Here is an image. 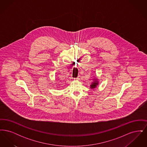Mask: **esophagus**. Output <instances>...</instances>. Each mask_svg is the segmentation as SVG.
Listing matches in <instances>:
<instances>
[{
	"mask_svg": "<svg viewBox=\"0 0 147 147\" xmlns=\"http://www.w3.org/2000/svg\"><path fill=\"white\" fill-rule=\"evenodd\" d=\"M76 79L77 80H79V79H80V76H78V77H77V78H76Z\"/></svg>",
	"mask_w": 147,
	"mask_h": 147,
	"instance_id": "obj_1",
	"label": "esophagus"
}]
</instances>
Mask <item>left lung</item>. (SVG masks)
I'll return each instance as SVG.
<instances>
[{
  "label": "left lung",
  "instance_id": "1",
  "mask_svg": "<svg viewBox=\"0 0 147 147\" xmlns=\"http://www.w3.org/2000/svg\"><path fill=\"white\" fill-rule=\"evenodd\" d=\"M95 79H93V80L94 82H92L91 85H90V88L92 89H94L95 88H96L97 87L98 85V79L95 78H94Z\"/></svg>",
  "mask_w": 147,
  "mask_h": 147
}]
</instances>
